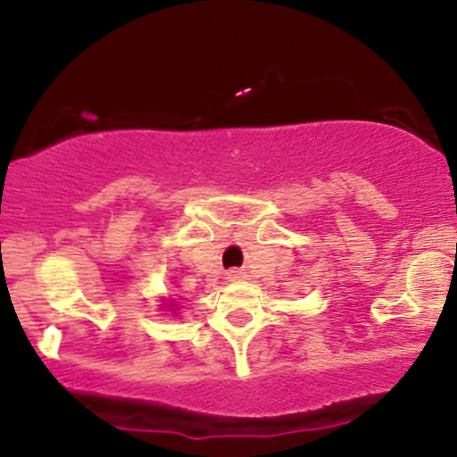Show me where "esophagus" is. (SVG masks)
Segmentation results:
<instances>
[{
    "mask_svg": "<svg viewBox=\"0 0 457 457\" xmlns=\"http://www.w3.org/2000/svg\"><path fill=\"white\" fill-rule=\"evenodd\" d=\"M241 278H243V271H237V269H234V271H228V280H229V282L241 280Z\"/></svg>",
    "mask_w": 457,
    "mask_h": 457,
    "instance_id": "1",
    "label": "esophagus"
}]
</instances>
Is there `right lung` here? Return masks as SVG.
I'll list each match as a JSON object with an SVG mask.
<instances>
[{"mask_svg":"<svg viewBox=\"0 0 457 457\" xmlns=\"http://www.w3.org/2000/svg\"><path fill=\"white\" fill-rule=\"evenodd\" d=\"M170 306H172V304H170Z\"/></svg>","mask_w":457,"mask_h":457,"instance_id":"1","label":"right lung"}]
</instances>
